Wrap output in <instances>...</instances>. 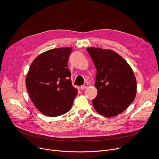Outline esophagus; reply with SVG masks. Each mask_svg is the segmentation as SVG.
<instances>
[{
	"instance_id": "34e87169",
	"label": "esophagus",
	"mask_w": 159,
	"mask_h": 159,
	"mask_svg": "<svg viewBox=\"0 0 159 159\" xmlns=\"http://www.w3.org/2000/svg\"><path fill=\"white\" fill-rule=\"evenodd\" d=\"M88 87V84H84V85H82V86H80V89L83 90V89H84L87 88Z\"/></svg>"
}]
</instances>
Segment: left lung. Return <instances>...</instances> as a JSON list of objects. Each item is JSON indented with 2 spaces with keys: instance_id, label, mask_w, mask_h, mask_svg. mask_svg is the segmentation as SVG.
I'll return each instance as SVG.
<instances>
[{
  "instance_id": "left-lung-1",
  "label": "left lung",
  "mask_w": 159,
  "mask_h": 159,
  "mask_svg": "<svg viewBox=\"0 0 159 159\" xmlns=\"http://www.w3.org/2000/svg\"><path fill=\"white\" fill-rule=\"evenodd\" d=\"M97 69V95L92 101L95 110L107 117L122 113L134 101L137 82L129 65L110 49L88 48Z\"/></svg>"
}]
</instances>
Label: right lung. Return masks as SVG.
<instances>
[{
    "instance_id": "1",
    "label": "right lung",
    "mask_w": 159,
    "mask_h": 159,
    "mask_svg": "<svg viewBox=\"0 0 159 159\" xmlns=\"http://www.w3.org/2000/svg\"><path fill=\"white\" fill-rule=\"evenodd\" d=\"M72 48L48 50L31 63L26 86L32 102L45 115L54 117L68 112L77 95L72 86L68 61Z\"/></svg>"
}]
</instances>
